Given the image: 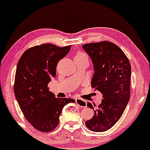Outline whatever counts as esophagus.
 Returning <instances> with one entry per match:
<instances>
[{
	"label": "esophagus",
	"mask_w": 150,
	"mask_h": 150,
	"mask_svg": "<svg viewBox=\"0 0 150 150\" xmlns=\"http://www.w3.org/2000/svg\"><path fill=\"white\" fill-rule=\"evenodd\" d=\"M76 103L79 105V106H81V108H86V102L85 100H82L81 98H76Z\"/></svg>",
	"instance_id": "obj_1"
}]
</instances>
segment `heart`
Masks as SVG:
<instances>
[{"instance_id":"heart-1","label":"heart","mask_w":150,"mask_h":150,"mask_svg":"<svg viewBox=\"0 0 150 150\" xmlns=\"http://www.w3.org/2000/svg\"><path fill=\"white\" fill-rule=\"evenodd\" d=\"M81 57H87V55H86V53L83 52H78L76 55L75 58H81Z\"/></svg>"}]
</instances>
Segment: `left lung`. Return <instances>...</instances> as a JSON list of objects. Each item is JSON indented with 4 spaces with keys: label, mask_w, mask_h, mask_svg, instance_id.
Instances as JSON below:
<instances>
[{
    "label": "left lung",
    "mask_w": 150,
    "mask_h": 150,
    "mask_svg": "<svg viewBox=\"0 0 150 150\" xmlns=\"http://www.w3.org/2000/svg\"><path fill=\"white\" fill-rule=\"evenodd\" d=\"M82 47L94 66L91 86L103 94L96 110L92 103H87L95 115L85 124L92 132H105L121 118L130 99L131 64L123 50L110 42L88 43Z\"/></svg>",
    "instance_id": "obj_1"
}]
</instances>
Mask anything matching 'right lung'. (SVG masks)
Wrapping results in <instances>:
<instances>
[{
	"label": "right lung",
	"instance_id": "add662e5",
	"mask_svg": "<svg viewBox=\"0 0 150 150\" xmlns=\"http://www.w3.org/2000/svg\"><path fill=\"white\" fill-rule=\"evenodd\" d=\"M71 45L59 47L42 44L27 49L18 61L13 89L21 110L29 123L40 132H50L59 123L61 111L71 98H55L47 84L56 75L60 60Z\"/></svg>",
	"mask_w": 150,
	"mask_h": 150
}]
</instances>
